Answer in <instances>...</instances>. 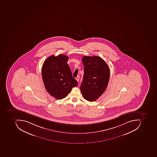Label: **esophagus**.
<instances>
[{"label":"esophagus","mask_w":157,"mask_h":157,"mask_svg":"<svg viewBox=\"0 0 157 157\" xmlns=\"http://www.w3.org/2000/svg\"><path fill=\"white\" fill-rule=\"evenodd\" d=\"M79 79H80V76H79V75H78V76L75 78V79H76L77 82L79 81Z\"/></svg>","instance_id":"obj_1"}]
</instances>
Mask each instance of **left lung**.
<instances>
[{
    "label": "left lung",
    "mask_w": 157,
    "mask_h": 157,
    "mask_svg": "<svg viewBox=\"0 0 157 157\" xmlns=\"http://www.w3.org/2000/svg\"><path fill=\"white\" fill-rule=\"evenodd\" d=\"M83 81L80 87L84 99L95 101L105 92L109 79V69L104 60L98 56H84Z\"/></svg>",
    "instance_id": "left-lung-1"
}]
</instances>
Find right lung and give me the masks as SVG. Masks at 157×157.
<instances>
[{"mask_svg":"<svg viewBox=\"0 0 157 157\" xmlns=\"http://www.w3.org/2000/svg\"><path fill=\"white\" fill-rule=\"evenodd\" d=\"M68 56L60 54L52 55L45 60L42 67L44 86L49 94L57 99L65 98L78 82L72 76L68 65Z\"/></svg>","mask_w":157,"mask_h":157,"instance_id":"obj_1","label":"right lung"}]
</instances>
